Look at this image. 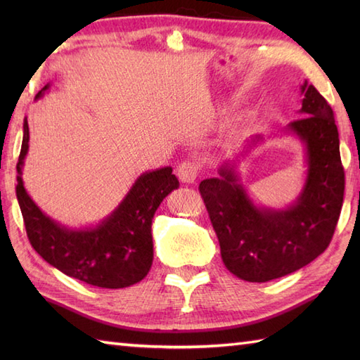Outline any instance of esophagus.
Here are the masks:
<instances>
[{
    "instance_id": "esophagus-1",
    "label": "esophagus",
    "mask_w": 360,
    "mask_h": 360,
    "mask_svg": "<svg viewBox=\"0 0 360 360\" xmlns=\"http://www.w3.org/2000/svg\"><path fill=\"white\" fill-rule=\"evenodd\" d=\"M198 174H200V170H198V164L192 162V160H184L178 165V176L182 182L186 184H195L198 179Z\"/></svg>"
}]
</instances>
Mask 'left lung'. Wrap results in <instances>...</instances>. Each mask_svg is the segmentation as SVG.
Segmentation results:
<instances>
[{
    "instance_id": "left-lung-1",
    "label": "left lung",
    "mask_w": 360,
    "mask_h": 360,
    "mask_svg": "<svg viewBox=\"0 0 360 360\" xmlns=\"http://www.w3.org/2000/svg\"><path fill=\"white\" fill-rule=\"evenodd\" d=\"M302 108L285 128L304 147V176L300 193L285 207L254 201L243 186L240 159L258 143L255 134L236 159L218 168V178L204 179L200 192L215 229L226 267L244 281L264 283L309 264L330 244L339 221L345 173L334 112L319 91L304 80Z\"/></svg>"
}]
</instances>
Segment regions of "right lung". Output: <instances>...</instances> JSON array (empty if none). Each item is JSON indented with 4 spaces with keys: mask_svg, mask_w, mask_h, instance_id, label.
Returning a JSON list of instances; mask_svg holds the SVG:
<instances>
[{
    "mask_svg": "<svg viewBox=\"0 0 360 360\" xmlns=\"http://www.w3.org/2000/svg\"><path fill=\"white\" fill-rule=\"evenodd\" d=\"M49 88L48 83L35 101ZM27 150L29 125L25 117L17 198L27 238L37 254L68 277L98 288H128L145 278L153 263V217L164 198L179 187L173 168L142 173L117 207L98 224L66 227L46 215L25 188L21 174Z\"/></svg>",
    "mask_w": 360,
    "mask_h": 360,
    "instance_id": "right-lung-1",
    "label": "right lung"
}]
</instances>
